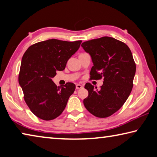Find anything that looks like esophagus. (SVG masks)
Masks as SVG:
<instances>
[{"label":"esophagus","instance_id":"1","mask_svg":"<svg viewBox=\"0 0 157 157\" xmlns=\"http://www.w3.org/2000/svg\"><path fill=\"white\" fill-rule=\"evenodd\" d=\"M82 86L81 84H76V89H82Z\"/></svg>","mask_w":157,"mask_h":157}]
</instances>
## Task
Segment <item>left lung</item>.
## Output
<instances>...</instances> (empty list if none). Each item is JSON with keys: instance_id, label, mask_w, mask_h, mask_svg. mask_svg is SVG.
I'll use <instances>...</instances> for the list:
<instances>
[{"instance_id": "obj_1", "label": "left lung", "mask_w": 157, "mask_h": 157, "mask_svg": "<svg viewBox=\"0 0 157 157\" xmlns=\"http://www.w3.org/2000/svg\"><path fill=\"white\" fill-rule=\"evenodd\" d=\"M91 55L94 66L90 79L104 78L99 90L86 83L88 97L84 100V107L98 118H107L120 109L131 93L136 73V63L127 45L113 37L103 36L82 44ZM97 89V87H95Z\"/></svg>"}]
</instances>
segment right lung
<instances>
[{"label": "right lung", "mask_w": 157, "mask_h": 157, "mask_svg": "<svg viewBox=\"0 0 157 157\" xmlns=\"http://www.w3.org/2000/svg\"><path fill=\"white\" fill-rule=\"evenodd\" d=\"M82 41L58 39L38 42L28 48L21 60L18 83L30 111L44 121L56 118L63 112L75 85L67 82L57 86L52 78L65 69L68 60L79 49Z\"/></svg>", "instance_id": "right-lung-1"}]
</instances>
